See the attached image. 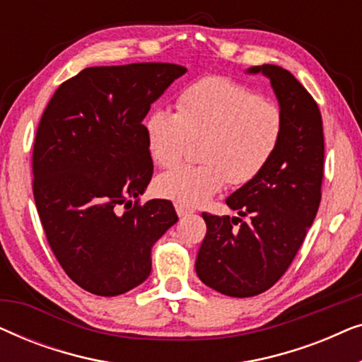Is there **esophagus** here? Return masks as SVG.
<instances>
[{
    "label": "esophagus",
    "mask_w": 362,
    "mask_h": 362,
    "mask_svg": "<svg viewBox=\"0 0 362 362\" xmlns=\"http://www.w3.org/2000/svg\"><path fill=\"white\" fill-rule=\"evenodd\" d=\"M175 207H176V212H177V216H180V217H185V216H187V214H192V209H187L186 206L176 204Z\"/></svg>",
    "instance_id": "esophagus-1"
}]
</instances>
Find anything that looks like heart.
I'll return each instance as SVG.
<instances>
[{"instance_id":"b5f03b06","label":"heart","mask_w":362,"mask_h":362,"mask_svg":"<svg viewBox=\"0 0 362 362\" xmlns=\"http://www.w3.org/2000/svg\"><path fill=\"white\" fill-rule=\"evenodd\" d=\"M284 112L260 93L226 77H204L177 98V113L153 110L145 122L148 150L161 168L175 166L199 141L201 165H181L156 180V192L176 204L196 207L226 182L254 181L279 150Z\"/></svg>"}]
</instances>
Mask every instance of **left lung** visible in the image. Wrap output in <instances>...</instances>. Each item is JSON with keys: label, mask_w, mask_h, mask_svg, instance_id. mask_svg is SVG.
<instances>
[{"label": "left lung", "mask_w": 362, "mask_h": 362, "mask_svg": "<svg viewBox=\"0 0 362 362\" xmlns=\"http://www.w3.org/2000/svg\"><path fill=\"white\" fill-rule=\"evenodd\" d=\"M247 72L270 78L285 130L270 165L226 199L240 217L202 214L207 232L196 274L202 284L234 298L264 293L293 262L318 212L325 160L320 108L293 74L274 64Z\"/></svg>", "instance_id": "1"}]
</instances>
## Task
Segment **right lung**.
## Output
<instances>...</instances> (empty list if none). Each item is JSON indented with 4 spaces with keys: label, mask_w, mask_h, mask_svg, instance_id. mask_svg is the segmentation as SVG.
I'll use <instances>...</instances> for the list:
<instances>
[{
    "label": "right lung",
    "mask_w": 362,
    "mask_h": 362,
    "mask_svg": "<svg viewBox=\"0 0 362 362\" xmlns=\"http://www.w3.org/2000/svg\"><path fill=\"white\" fill-rule=\"evenodd\" d=\"M186 71L168 62L83 69L59 86L39 122L37 214L64 272L93 295L143 284L153 245L177 222L171 201L138 197L153 176L143 118Z\"/></svg>",
    "instance_id": "obj_1"
}]
</instances>
